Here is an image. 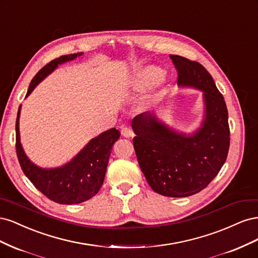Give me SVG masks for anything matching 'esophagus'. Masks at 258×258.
Segmentation results:
<instances>
[{"label":"esophagus","mask_w":258,"mask_h":258,"mask_svg":"<svg viewBox=\"0 0 258 258\" xmlns=\"http://www.w3.org/2000/svg\"><path fill=\"white\" fill-rule=\"evenodd\" d=\"M121 136L124 137V138H131V137L135 136V134H134V131H132L129 127H123L121 129Z\"/></svg>","instance_id":"obj_1"}]
</instances>
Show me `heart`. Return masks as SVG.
I'll list each match as a JSON object with an SVG mask.
<instances>
[{
    "label": "heart",
    "instance_id": "1",
    "mask_svg": "<svg viewBox=\"0 0 258 258\" xmlns=\"http://www.w3.org/2000/svg\"><path fill=\"white\" fill-rule=\"evenodd\" d=\"M165 77V72L157 67H146L139 69L131 80L134 88L139 91L148 90L158 85Z\"/></svg>",
    "mask_w": 258,
    "mask_h": 258
}]
</instances>
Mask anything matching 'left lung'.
Masks as SVG:
<instances>
[{
  "mask_svg": "<svg viewBox=\"0 0 258 258\" xmlns=\"http://www.w3.org/2000/svg\"><path fill=\"white\" fill-rule=\"evenodd\" d=\"M177 84L204 92L205 118L191 135L177 132L155 114L132 119L134 146L140 168L152 189L167 197L201 191L220 172L230 144L228 112L212 76L199 62L170 54Z\"/></svg>",
  "mask_w": 258,
  "mask_h": 258,
  "instance_id": "left-lung-1",
  "label": "left lung"
}]
</instances>
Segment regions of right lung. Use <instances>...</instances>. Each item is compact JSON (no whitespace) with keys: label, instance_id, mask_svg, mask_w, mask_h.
Instances as JSON below:
<instances>
[{"label":"right lung","instance_id":"right-lung-1","mask_svg":"<svg viewBox=\"0 0 258 258\" xmlns=\"http://www.w3.org/2000/svg\"><path fill=\"white\" fill-rule=\"evenodd\" d=\"M82 54L83 52L66 54L50 61L31 81L26 97L59 64L72 61ZM20 108L21 105L16 119V152L23 173L31 183L48 199L61 205L81 204L95 196L103 184L112 147L119 139L120 132L115 128L106 130L90 140V142L64 166L44 169L34 165L27 157L20 143Z\"/></svg>","mask_w":258,"mask_h":258}]
</instances>
